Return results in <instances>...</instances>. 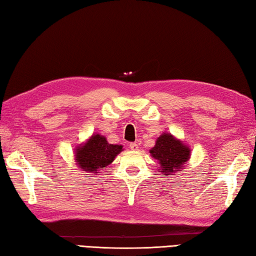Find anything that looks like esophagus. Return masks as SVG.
I'll return each instance as SVG.
<instances>
[{
  "instance_id": "obj_1",
  "label": "esophagus",
  "mask_w": 256,
  "mask_h": 256,
  "mask_svg": "<svg viewBox=\"0 0 256 256\" xmlns=\"http://www.w3.org/2000/svg\"><path fill=\"white\" fill-rule=\"evenodd\" d=\"M130 148L132 150H138V143H131L130 144Z\"/></svg>"
}]
</instances>
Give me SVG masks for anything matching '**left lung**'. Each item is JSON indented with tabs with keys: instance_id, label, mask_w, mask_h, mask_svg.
I'll use <instances>...</instances> for the list:
<instances>
[{
	"instance_id": "1",
	"label": "left lung",
	"mask_w": 256,
	"mask_h": 256,
	"mask_svg": "<svg viewBox=\"0 0 256 256\" xmlns=\"http://www.w3.org/2000/svg\"><path fill=\"white\" fill-rule=\"evenodd\" d=\"M150 156L157 160L162 175L180 172L190 157L189 146L180 140L174 138L170 133H162L156 140L155 146L150 150Z\"/></svg>"
}]
</instances>
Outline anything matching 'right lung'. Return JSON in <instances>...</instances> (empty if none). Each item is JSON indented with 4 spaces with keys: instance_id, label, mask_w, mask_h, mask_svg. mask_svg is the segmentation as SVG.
<instances>
[{
    "instance_id": "right-lung-1",
    "label": "right lung",
    "mask_w": 256,
    "mask_h": 256,
    "mask_svg": "<svg viewBox=\"0 0 256 256\" xmlns=\"http://www.w3.org/2000/svg\"><path fill=\"white\" fill-rule=\"evenodd\" d=\"M122 150V145L110 144L104 136L94 134L86 143L76 148V164L81 170L96 174L100 168L110 165Z\"/></svg>"
}]
</instances>
